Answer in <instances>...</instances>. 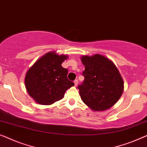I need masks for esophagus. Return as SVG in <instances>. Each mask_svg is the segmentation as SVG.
Listing matches in <instances>:
<instances>
[{"label":"esophagus","mask_w":147,"mask_h":147,"mask_svg":"<svg viewBox=\"0 0 147 147\" xmlns=\"http://www.w3.org/2000/svg\"><path fill=\"white\" fill-rule=\"evenodd\" d=\"M74 85H75V86H77L78 83V80L77 79L74 80Z\"/></svg>","instance_id":"1"}]
</instances>
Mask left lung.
Returning a JSON list of instances; mask_svg holds the SVG:
<instances>
[{
	"mask_svg": "<svg viewBox=\"0 0 147 147\" xmlns=\"http://www.w3.org/2000/svg\"><path fill=\"white\" fill-rule=\"evenodd\" d=\"M81 61L85 66L82 73L84 80L77 88L82 101L92 110L110 108L123 91V82L117 67L98 54L83 56Z\"/></svg>",
	"mask_w": 147,
	"mask_h": 147,
	"instance_id": "1",
	"label": "left lung"
}]
</instances>
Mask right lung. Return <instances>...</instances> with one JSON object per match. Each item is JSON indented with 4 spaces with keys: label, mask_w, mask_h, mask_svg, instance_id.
<instances>
[{
    "label": "right lung",
    "mask_w": 147,
    "mask_h": 147,
    "mask_svg": "<svg viewBox=\"0 0 147 147\" xmlns=\"http://www.w3.org/2000/svg\"><path fill=\"white\" fill-rule=\"evenodd\" d=\"M67 59L66 55L49 52L28 70L25 78L26 87L36 102L51 105L62 99L67 90L74 86V82L67 78V69L61 66Z\"/></svg>",
    "instance_id": "add662e5"
}]
</instances>
